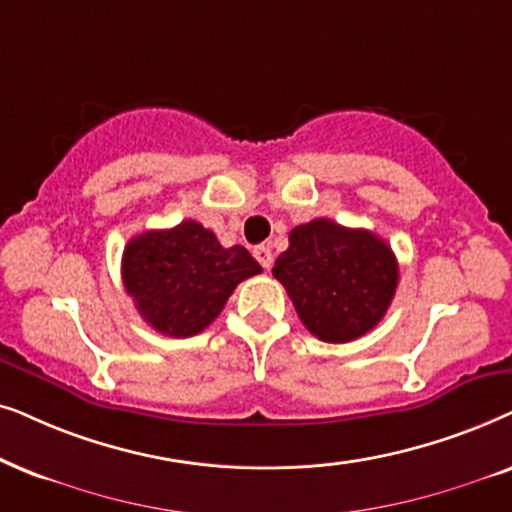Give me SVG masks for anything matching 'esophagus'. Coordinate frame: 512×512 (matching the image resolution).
Wrapping results in <instances>:
<instances>
[{
    "mask_svg": "<svg viewBox=\"0 0 512 512\" xmlns=\"http://www.w3.org/2000/svg\"><path fill=\"white\" fill-rule=\"evenodd\" d=\"M252 255H255V260L260 262L264 269H269L271 262H274V252H271L269 245H257V248L252 250Z\"/></svg>",
    "mask_w": 512,
    "mask_h": 512,
    "instance_id": "esophagus-1",
    "label": "esophagus"
}]
</instances>
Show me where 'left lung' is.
Returning <instances> with one entry per match:
<instances>
[{
    "label": "left lung",
    "mask_w": 512,
    "mask_h": 512,
    "mask_svg": "<svg viewBox=\"0 0 512 512\" xmlns=\"http://www.w3.org/2000/svg\"><path fill=\"white\" fill-rule=\"evenodd\" d=\"M288 241L274 276L313 337L346 344L384 318L398 288L391 245L372 231L342 227L325 217L299 224Z\"/></svg>",
    "instance_id": "1"
}]
</instances>
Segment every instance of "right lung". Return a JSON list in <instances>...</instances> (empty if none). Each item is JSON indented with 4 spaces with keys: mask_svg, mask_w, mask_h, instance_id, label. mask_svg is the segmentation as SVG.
I'll use <instances>...</instances> for the list:
<instances>
[{
    "mask_svg": "<svg viewBox=\"0 0 512 512\" xmlns=\"http://www.w3.org/2000/svg\"><path fill=\"white\" fill-rule=\"evenodd\" d=\"M262 271L243 245L222 248L194 220L131 238L121 260L124 288L156 332L194 337L220 316L234 288Z\"/></svg>",
    "mask_w": 512,
    "mask_h": 512,
    "instance_id": "right-lung-1",
    "label": "right lung"
}]
</instances>
